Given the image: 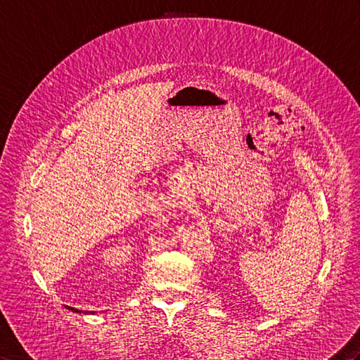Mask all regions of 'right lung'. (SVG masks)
Instances as JSON below:
<instances>
[{"instance_id": "1", "label": "right lung", "mask_w": 360, "mask_h": 360, "mask_svg": "<svg viewBox=\"0 0 360 360\" xmlns=\"http://www.w3.org/2000/svg\"><path fill=\"white\" fill-rule=\"evenodd\" d=\"M71 310H75V311H79V310H77V309H71Z\"/></svg>"}]
</instances>
